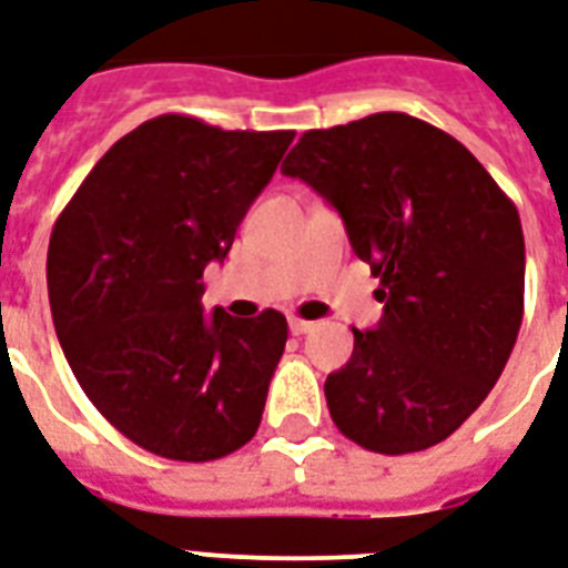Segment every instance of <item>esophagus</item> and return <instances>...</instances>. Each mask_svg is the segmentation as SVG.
Masks as SVG:
<instances>
[{
  "instance_id": "34e87169",
  "label": "esophagus",
  "mask_w": 568,
  "mask_h": 568,
  "mask_svg": "<svg viewBox=\"0 0 568 568\" xmlns=\"http://www.w3.org/2000/svg\"><path fill=\"white\" fill-rule=\"evenodd\" d=\"M315 327V322H306V318H297V315H292L288 318V331L294 333V336H303V333H310Z\"/></svg>"
}]
</instances>
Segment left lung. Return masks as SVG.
Instances as JSON below:
<instances>
[{"label": "left lung", "instance_id": "obj_1", "mask_svg": "<svg viewBox=\"0 0 568 568\" xmlns=\"http://www.w3.org/2000/svg\"><path fill=\"white\" fill-rule=\"evenodd\" d=\"M339 211L384 315L324 381L342 435L384 456L447 440L500 378L525 315L518 207L458 140L405 112L306 130L283 163Z\"/></svg>", "mask_w": 568, "mask_h": 568}]
</instances>
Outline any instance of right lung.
Here are the masks:
<instances>
[{
  "mask_svg": "<svg viewBox=\"0 0 568 568\" xmlns=\"http://www.w3.org/2000/svg\"><path fill=\"white\" fill-rule=\"evenodd\" d=\"M292 140L158 115L94 163L55 220V336L94 408L154 456L214 462L262 423L285 315H205L199 280L226 258Z\"/></svg>",
  "mask_w": 568,
  "mask_h": 568,
  "instance_id": "1",
  "label": "right lung"
}]
</instances>
